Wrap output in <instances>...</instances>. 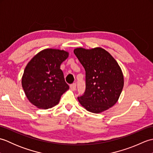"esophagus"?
<instances>
[{
    "mask_svg": "<svg viewBox=\"0 0 153 153\" xmlns=\"http://www.w3.org/2000/svg\"><path fill=\"white\" fill-rule=\"evenodd\" d=\"M70 89L72 91H75L76 89V83H73L70 85Z\"/></svg>",
    "mask_w": 153,
    "mask_h": 153,
    "instance_id": "34e87169",
    "label": "esophagus"
}]
</instances>
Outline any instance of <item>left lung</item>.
Returning <instances> with one entry per match:
<instances>
[{
  "mask_svg": "<svg viewBox=\"0 0 153 153\" xmlns=\"http://www.w3.org/2000/svg\"><path fill=\"white\" fill-rule=\"evenodd\" d=\"M74 53L85 68L86 89L77 97L87 111L99 114L118 102L124 81L121 68L108 52L100 47L76 48Z\"/></svg>",
  "mask_w": 153,
  "mask_h": 153,
  "instance_id": "8db88e82",
  "label": "left lung"
}]
</instances>
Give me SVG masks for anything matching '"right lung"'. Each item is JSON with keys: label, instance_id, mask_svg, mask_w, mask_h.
Listing matches in <instances>:
<instances>
[{"label": "right lung", "instance_id": "obj_1", "mask_svg": "<svg viewBox=\"0 0 153 153\" xmlns=\"http://www.w3.org/2000/svg\"><path fill=\"white\" fill-rule=\"evenodd\" d=\"M68 52L46 48L31 58L22 76V85L28 100L38 108L48 109L58 105L62 94L69 89L60 65Z\"/></svg>", "mask_w": 153, "mask_h": 153}]
</instances>
